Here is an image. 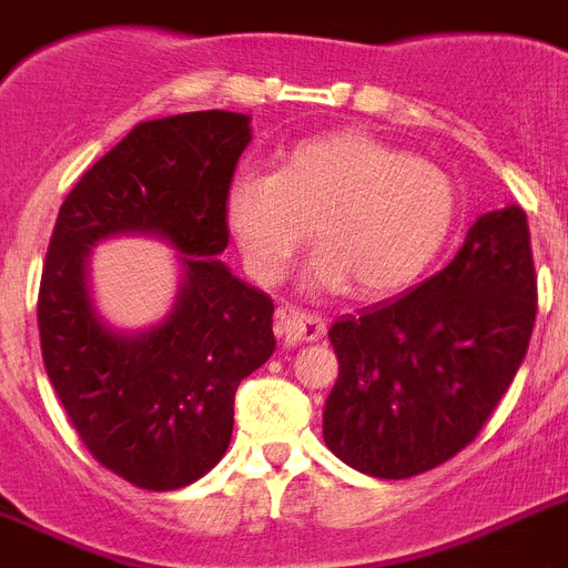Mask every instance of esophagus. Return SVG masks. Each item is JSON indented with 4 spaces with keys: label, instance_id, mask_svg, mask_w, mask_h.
Returning a JSON list of instances; mask_svg holds the SVG:
<instances>
[{
    "label": "esophagus",
    "instance_id": "34e87169",
    "mask_svg": "<svg viewBox=\"0 0 568 568\" xmlns=\"http://www.w3.org/2000/svg\"><path fill=\"white\" fill-rule=\"evenodd\" d=\"M327 333V324L316 313L307 310L284 307L275 316V336L284 344H302V342H318Z\"/></svg>",
    "mask_w": 568,
    "mask_h": 568
}]
</instances>
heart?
Instances as JSON below:
<instances>
[{
	"label": "heart",
	"instance_id": "b5f03b06",
	"mask_svg": "<svg viewBox=\"0 0 568 568\" xmlns=\"http://www.w3.org/2000/svg\"><path fill=\"white\" fill-rule=\"evenodd\" d=\"M226 226L261 284L287 278L313 226L318 250L307 287L385 295L428 270L457 217L443 169L362 132L290 145L270 178L237 174L226 189Z\"/></svg>",
	"mask_w": 568,
	"mask_h": 568
}]
</instances>
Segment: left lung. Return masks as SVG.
<instances>
[{
    "label": "left lung",
    "instance_id": "8db88e82",
    "mask_svg": "<svg viewBox=\"0 0 568 568\" xmlns=\"http://www.w3.org/2000/svg\"><path fill=\"white\" fill-rule=\"evenodd\" d=\"M535 316L531 237L511 203L479 215L454 261L419 287L333 324L327 448L379 479L448 463L515 379Z\"/></svg>",
    "mask_w": 568,
    "mask_h": 568
}]
</instances>
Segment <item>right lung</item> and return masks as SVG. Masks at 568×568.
<instances>
[{
	"mask_svg": "<svg viewBox=\"0 0 568 568\" xmlns=\"http://www.w3.org/2000/svg\"><path fill=\"white\" fill-rule=\"evenodd\" d=\"M250 140V118L221 109L138 123L57 215L37 302L42 362L82 445L138 488L174 491L212 471L230 448L237 385L275 351L273 298L217 258ZM114 234L179 250L182 290L149 332H114L90 302V246Z\"/></svg>",
	"mask_w": 568,
	"mask_h": 568,
	"instance_id": "right-lung-1",
	"label": "right lung"
}]
</instances>
